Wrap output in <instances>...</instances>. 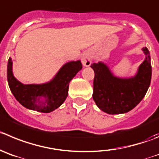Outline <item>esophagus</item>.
<instances>
[{"mask_svg":"<svg viewBox=\"0 0 159 159\" xmlns=\"http://www.w3.org/2000/svg\"><path fill=\"white\" fill-rule=\"evenodd\" d=\"M93 62V56L89 52H84L81 56V63L84 66H89Z\"/></svg>","mask_w":159,"mask_h":159,"instance_id":"obj_1","label":"esophagus"}]
</instances>
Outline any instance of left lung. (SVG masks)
<instances>
[{
  "instance_id": "1",
  "label": "left lung",
  "mask_w": 159,
  "mask_h": 159,
  "mask_svg": "<svg viewBox=\"0 0 159 159\" xmlns=\"http://www.w3.org/2000/svg\"><path fill=\"white\" fill-rule=\"evenodd\" d=\"M145 59L134 76L120 78L103 62L91 65L95 72L93 98L97 107L109 115L125 114L140 103L148 92L151 80L150 52L142 48Z\"/></svg>"
}]
</instances>
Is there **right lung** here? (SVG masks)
<instances>
[{"mask_svg": "<svg viewBox=\"0 0 159 159\" xmlns=\"http://www.w3.org/2000/svg\"><path fill=\"white\" fill-rule=\"evenodd\" d=\"M12 60L8 59V86L18 102L27 109L50 113L61 106L68 96L69 83L82 69L81 60L67 62L49 81L42 84H23L15 78Z\"/></svg>", "mask_w": 159, "mask_h": 159, "instance_id": "add662e5", "label": "right lung"}]
</instances>
